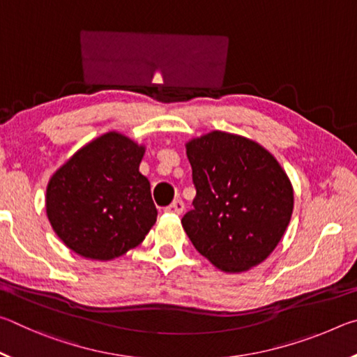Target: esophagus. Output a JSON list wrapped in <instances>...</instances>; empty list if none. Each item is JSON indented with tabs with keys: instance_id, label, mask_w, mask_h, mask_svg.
<instances>
[{
	"instance_id": "34e87169",
	"label": "esophagus",
	"mask_w": 357,
	"mask_h": 357,
	"mask_svg": "<svg viewBox=\"0 0 357 357\" xmlns=\"http://www.w3.org/2000/svg\"><path fill=\"white\" fill-rule=\"evenodd\" d=\"M184 211V203L181 200H174L170 206L165 208V213H172V214H181Z\"/></svg>"
}]
</instances>
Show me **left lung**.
Returning <instances> with one entry per match:
<instances>
[{"label":"left lung","instance_id":"8db88e82","mask_svg":"<svg viewBox=\"0 0 357 357\" xmlns=\"http://www.w3.org/2000/svg\"><path fill=\"white\" fill-rule=\"evenodd\" d=\"M197 195L183 217L195 249L241 273L269 257L293 214V187L274 155L249 138L214 130L187 143Z\"/></svg>","mask_w":357,"mask_h":357}]
</instances>
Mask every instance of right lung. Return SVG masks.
<instances>
[{"mask_svg": "<svg viewBox=\"0 0 357 357\" xmlns=\"http://www.w3.org/2000/svg\"><path fill=\"white\" fill-rule=\"evenodd\" d=\"M144 148L108 132L53 174L47 215L59 239L78 255L113 259L134 249L155 223L151 184L138 170Z\"/></svg>", "mask_w": 357, "mask_h": 357, "instance_id": "add662e5", "label": "right lung"}]
</instances>
